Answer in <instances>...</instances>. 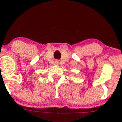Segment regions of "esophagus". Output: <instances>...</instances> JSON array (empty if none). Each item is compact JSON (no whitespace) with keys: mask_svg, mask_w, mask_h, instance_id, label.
Instances as JSON below:
<instances>
[{"mask_svg":"<svg viewBox=\"0 0 122 122\" xmlns=\"http://www.w3.org/2000/svg\"><path fill=\"white\" fill-rule=\"evenodd\" d=\"M55 64H56V65H58L59 64V61L58 60H56V61H55Z\"/></svg>","mask_w":122,"mask_h":122,"instance_id":"34e87169","label":"esophagus"}]
</instances>
